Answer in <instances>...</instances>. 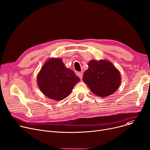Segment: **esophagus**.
Segmentation results:
<instances>
[{
    "mask_svg": "<svg viewBox=\"0 0 150 150\" xmlns=\"http://www.w3.org/2000/svg\"><path fill=\"white\" fill-rule=\"evenodd\" d=\"M77 75L80 78V79H82L83 75V73L82 72H78V73H77Z\"/></svg>",
    "mask_w": 150,
    "mask_h": 150,
    "instance_id": "34e87169",
    "label": "esophagus"
}]
</instances>
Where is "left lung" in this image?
<instances>
[{
	"label": "left lung",
	"instance_id": "left-lung-1",
	"mask_svg": "<svg viewBox=\"0 0 150 150\" xmlns=\"http://www.w3.org/2000/svg\"><path fill=\"white\" fill-rule=\"evenodd\" d=\"M88 67L83 74V80L96 96L106 97L119 88L120 74L111 62L92 59L89 62Z\"/></svg>",
	"mask_w": 150,
	"mask_h": 150
}]
</instances>
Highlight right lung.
<instances>
[{"label":"right lung","instance_id":"right-lung-1","mask_svg":"<svg viewBox=\"0 0 150 150\" xmlns=\"http://www.w3.org/2000/svg\"><path fill=\"white\" fill-rule=\"evenodd\" d=\"M80 80L74 71L65 67L60 58L47 61L37 78L41 92L46 97L57 101L66 98Z\"/></svg>","mask_w":150,"mask_h":150}]
</instances>
